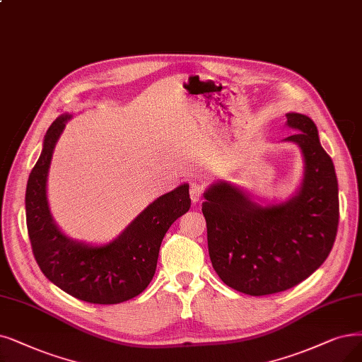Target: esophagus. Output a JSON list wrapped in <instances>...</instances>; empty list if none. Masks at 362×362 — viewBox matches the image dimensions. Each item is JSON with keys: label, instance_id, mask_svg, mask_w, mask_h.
I'll use <instances>...</instances> for the list:
<instances>
[{"label": "esophagus", "instance_id": "34e87169", "mask_svg": "<svg viewBox=\"0 0 362 362\" xmlns=\"http://www.w3.org/2000/svg\"><path fill=\"white\" fill-rule=\"evenodd\" d=\"M202 193H204V187L197 182H192L190 185V197L193 204H199L202 199Z\"/></svg>", "mask_w": 362, "mask_h": 362}]
</instances>
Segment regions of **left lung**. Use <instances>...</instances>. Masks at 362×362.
Masks as SVG:
<instances>
[{
  "instance_id": "obj_1",
  "label": "left lung",
  "mask_w": 362,
  "mask_h": 362,
  "mask_svg": "<svg viewBox=\"0 0 362 362\" xmlns=\"http://www.w3.org/2000/svg\"><path fill=\"white\" fill-rule=\"evenodd\" d=\"M296 131L284 141L300 148L305 170L298 190L284 202L259 204L242 187L216 181L204 193L212 267L233 290L267 296L296 286L320 269L334 245L339 184L313 120L286 112Z\"/></svg>"
}]
</instances>
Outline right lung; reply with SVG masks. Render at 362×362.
<instances>
[{
  "label": "right lung",
  "mask_w": 362,
  "mask_h": 362,
  "mask_svg": "<svg viewBox=\"0 0 362 362\" xmlns=\"http://www.w3.org/2000/svg\"><path fill=\"white\" fill-rule=\"evenodd\" d=\"M65 112L49 127L26 185V226L37 263L45 276L66 294L95 305H117L141 294L151 282L166 231L190 209L189 184L157 197L122 233L107 243H86L66 236L53 220L47 177Z\"/></svg>",
  "instance_id": "1"
}]
</instances>
